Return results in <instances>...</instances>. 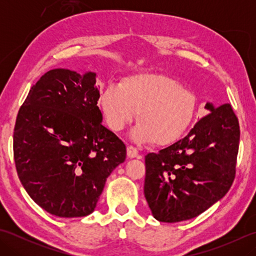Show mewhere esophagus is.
<instances>
[{
  "instance_id": "34e87169",
  "label": "esophagus",
  "mask_w": 256,
  "mask_h": 256,
  "mask_svg": "<svg viewBox=\"0 0 256 256\" xmlns=\"http://www.w3.org/2000/svg\"><path fill=\"white\" fill-rule=\"evenodd\" d=\"M126 152H128V156L130 157V158H135V157L138 156V150L132 145L128 146Z\"/></svg>"
}]
</instances>
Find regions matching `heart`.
<instances>
[{"label":"heart","mask_w":256,"mask_h":256,"mask_svg":"<svg viewBox=\"0 0 256 256\" xmlns=\"http://www.w3.org/2000/svg\"><path fill=\"white\" fill-rule=\"evenodd\" d=\"M102 111L113 131L120 132L136 118L132 140L138 144L154 140L165 145L186 131L194 118L196 98L177 81L162 74H138L121 86L110 84L100 99Z\"/></svg>","instance_id":"1"}]
</instances>
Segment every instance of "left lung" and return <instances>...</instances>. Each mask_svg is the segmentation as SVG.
Segmentation results:
<instances>
[{
    "label": "left lung",
    "instance_id": "obj_1",
    "mask_svg": "<svg viewBox=\"0 0 256 256\" xmlns=\"http://www.w3.org/2000/svg\"><path fill=\"white\" fill-rule=\"evenodd\" d=\"M206 114L190 132L158 153L145 156L144 194L156 220L180 222L206 211L229 192L236 176L240 140L229 103Z\"/></svg>",
    "mask_w": 256,
    "mask_h": 256
}]
</instances>
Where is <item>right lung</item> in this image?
Wrapping results in <instances>:
<instances>
[{"mask_svg":"<svg viewBox=\"0 0 256 256\" xmlns=\"http://www.w3.org/2000/svg\"><path fill=\"white\" fill-rule=\"evenodd\" d=\"M96 74L52 69L32 86L16 118V170L30 197L60 218L94 212L126 148L103 126Z\"/></svg>","mask_w":256,"mask_h":256,"instance_id":"add662e5","label":"right lung"}]
</instances>
